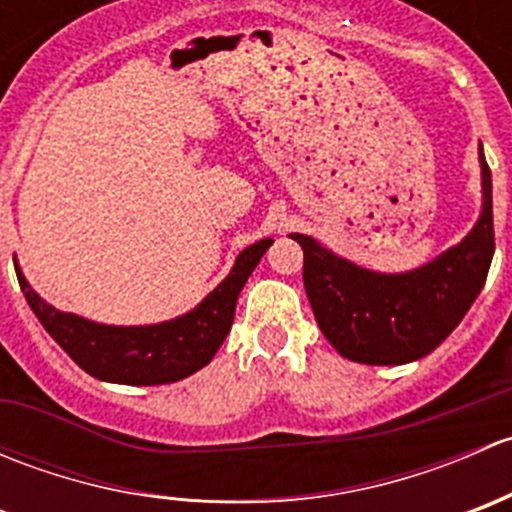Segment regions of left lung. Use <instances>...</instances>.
<instances>
[{"label":"left lung","mask_w":512,"mask_h":512,"mask_svg":"<svg viewBox=\"0 0 512 512\" xmlns=\"http://www.w3.org/2000/svg\"><path fill=\"white\" fill-rule=\"evenodd\" d=\"M483 210L456 247L418 270L381 275L337 257L309 235H289L304 250V289L319 329L339 354L359 364H406L431 354L461 324L488 277L495 252L493 180L480 148Z\"/></svg>","instance_id":"obj_1"}]
</instances>
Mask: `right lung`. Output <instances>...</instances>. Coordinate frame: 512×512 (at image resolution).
<instances>
[{"label":"right lung","instance_id":"add662e5","mask_svg":"<svg viewBox=\"0 0 512 512\" xmlns=\"http://www.w3.org/2000/svg\"><path fill=\"white\" fill-rule=\"evenodd\" d=\"M270 245L267 237L242 250L230 275L188 314L148 327H111L59 312L29 287L19 267L17 280L36 319L86 374L128 386L173 384L210 364L232 327L237 294Z\"/></svg>","mask_w":512,"mask_h":512}]
</instances>
